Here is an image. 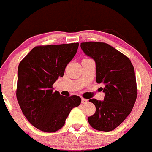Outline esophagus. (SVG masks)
I'll list each match as a JSON object with an SVG mask.
<instances>
[{"mask_svg":"<svg viewBox=\"0 0 152 152\" xmlns=\"http://www.w3.org/2000/svg\"><path fill=\"white\" fill-rule=\"evenodd\" d=\"M87 102H88V100H87V99H83V98L81 99V103H82V104H86V103H87Z\"/></svg>","mask_w":152,"mask_h":152,"instance_id":"obj_1","label":"esophagus"}]
</instances>
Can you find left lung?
Masks as SVG:
<instances>
[{"instance_id":"obj_1","label":"left lung","mask_w":152,"mask_h":152,"mask_svg":"<svg viewBox=\"0 0 152 152\" xmlns=\"http://www.w3.org/2000/svg\"><path fill=\"white\" fill-rule=\"evenodd\" d=\"M81 48L95 61L96 82L104 83V101L91 99L96 112L88 117L91 126L110 132L126 119L133 109L137 96L134 66L128 57L103 42H85Z\"/></svg>"}]
</instances>
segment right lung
<instances>
[{
  "label": "right lung",
  "mask_w": 152,
  "mask_h": 152,
  "mask_svg": "<svg viewBox=\"0 0 152 152\" xmlns=\"http://www.w3.org/2000/svg\"><path fill=\"white\" fill-rule=\"evenodd\" d=\"M78 43L36 46L20 62L16 97L23 114L31 124L45 132L62 128L73 108L80 105L76 95L64 96L53 84L64 74L76 55Z\"/></svg>",
  "instance_id": "add662e5"
}]
</instances>
